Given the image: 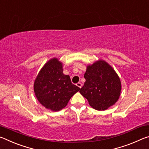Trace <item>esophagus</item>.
Listing matches in <instances>:
<instances>
[{"instance_id": "1", "label": "esophagus", "mask_w": 149, "mask_h": 149, "mask_svg": "<svg viewBox=\"0 0 149 149\" xmlns=\"http://www.w3.org/2000/svg\"><path fill=\"white\" fill-rule=\"evenodd\" d=\"M76 85H77V86L78 87H79V88H81V87H82V84H81V83H80V82H79V83H77V84H76Z\"/></svg>"}]
</instances>
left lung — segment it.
I'll return each instance as SVG.
<instances>
[{
    "instance_id": "left-lung-1",
    "label": "left lung",
    "mask_w": 149,
    "mask_h": 149,
    "mask_svg": "<svg viewBox=\"0 0 149 149\" xmlns=\"http://www.w3.org/2000/svg\"><path fill=\"white\" fill-rule=\"evenodd\" d=\"M85 82L79 93L89 105L97 110H106L119 99L122 84L114 68L105 60H99L87 66Z\"/></svg>"
}]
</instances>
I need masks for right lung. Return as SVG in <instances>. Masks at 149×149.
<instances>
[{
  "label": "right lung",
  "instance_id": "right-lung-1",
  "mask_svg": "<svg viewBox=\"0 0 149 149\" xmlns=\"http://www.w3.org/2000/svg\"><path fill=\"white\" fill-rule=\"evenodd\" d=\"M80 88L63 74V64L57 58L45 63L35 78L33 90L38 101L47 109L57 112L66 107Z\"/></svg>",
  "mask_w": 149,
  "mask_h": 149
}]
</instances>
